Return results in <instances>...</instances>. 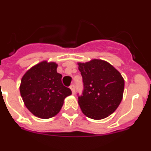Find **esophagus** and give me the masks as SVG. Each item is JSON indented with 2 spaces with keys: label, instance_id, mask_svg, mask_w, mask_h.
<instances>
[{
  "label": "esophagus",
  "instance_id": "esophagus-1",
  "mask_svg": "<svg viewBox=\"0 0 151 151\" xmlns=\"http://www.w3.org/2000/svg\"><path fill=\"white\" fill-rule=\"evenodd\" d=\"M70 89H71L72 92H73V94H75V91H76V87H75V85H70Z\"/></svg>",
  "mask_w": 151,
  "mask_h": 151
}]
</instances>
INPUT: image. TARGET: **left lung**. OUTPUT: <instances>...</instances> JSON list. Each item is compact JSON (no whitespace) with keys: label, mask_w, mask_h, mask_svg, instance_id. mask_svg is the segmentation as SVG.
<instances>
[{"label":"left lung","mask_w":151,"mask_h":151,"mask_svg":"<svg viewBox=\"0 0 151 151\" xmlns=\"http://www.w3.org/2000/svg\"><path fill=\"white\" fill-rule=\"evenodd\" d=\"M78 69L82 76L83 91L77 96L82 113L93 119L109 116L122 99L125 82L121 74L101 60L79 63Z\"/></svg>","instance_id":"1"}]
</instances>
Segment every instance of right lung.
Instances as JSON below:
<instances>
[{
    "instance_id": "1",
    "label": "right lung",
    "mask_w": 151,
    "mask_h": 151,
    "mask_svg": "<svg viewBox=\"0 0 151 151\" xmlns=\"http://www.w3.org/2000/svg\"><path fill=\"white\" fill-rule=\"evenodd\" d=\"M55 63H40L26 73L19 90L25 105L35 116L49 119L59 113L64 99L72 94L62 83Z\"/></svg>"
}]
</instances>
